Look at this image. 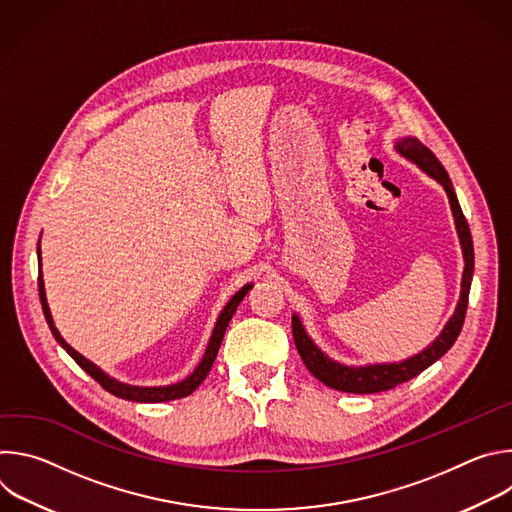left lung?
<instances>
[{"mask_svg": "<svg viewBox=\"0 0 512 512\" xmlns=\"http://www.w3.org/2000/svg\"><path fill=\"white\" fill-rule=\"evenodd\" d=\"M399 154H403L407 160L415 162L425 174H429L431 178H435L440 182L450 198L452 204V212L456 218V229H458V237H460V245H462V253H464V275H462V294H460V302L458 308L454 312V316L450 318V322L446 324V328L442 330V334L437 336L423 352L403 360V362H391V364H369V367H344L340 362H334L332 358H328L306 334L302 322L298 316L291 318V332H294V342L296 348L304 360V364L308 367V371L322 381L326 387L336 389V391H344V393H381V391H389L413 377H417L419 373H423L427 367L442 358L456 342V338L462 332L464 326V318H466V310H468V296H470V283H472V275H474V245H472V235H470V227L466 216L460 208L458 196L454 192L452 180L446 172V168L442 166V162L435 158V154L425 148V145L415 139V137H405L403 141L397 143Z\"/></svg>", "mask_w": 512, "mask_h": 512, "instance_id": "obj_1", "label": "left lung"}]
</instances>
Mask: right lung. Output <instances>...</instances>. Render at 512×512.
Segmentation results:
<instances>
[{
  "label": "right lung",
  "mask_w": 512,
  "mask_h": 512,
  "mask_svg": "<svg viewBox=\"0 0 512 512\" xmlns=\"http://www.w3.org/2000/svg\"><path fill=\"white\" fill-rule=\"evenodd\" d=\"M38 257H40V247H38ZM251 289V285H245L243 289H239L237 294L231 298V302L225 306V310L221 312V316H218L216 320V326L212 330V336H210V342H208V348L204 352V358L200 360V364L196 367V371L184 379L182 383H176V385H168V387H131V385H125V383H119L111 377H107L99 367H95V364L91 360H87L85 356H81L75 348H70L62 336L58 334L54 322H52V316H50V308L46 304V294H44V281H42V271L38 275V294H40V302H42V310H44V318L54 334V338L58 340V344L75 358V362L79 364V367L91 375L105 391H109L111 395L115 397H121V399H127V401H137V403H160V401H172V399H182V397H188L192 391H196V387L206 379V375L210 373L212 369V362L218 354V348H221V342H223V336H225V330L237 310V306L243 302V298L247 296V291Z\"/></svg>",
  "instance_id": "add662e5"
}]
</instances>
